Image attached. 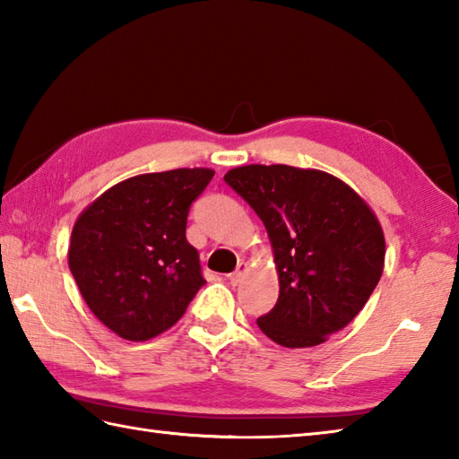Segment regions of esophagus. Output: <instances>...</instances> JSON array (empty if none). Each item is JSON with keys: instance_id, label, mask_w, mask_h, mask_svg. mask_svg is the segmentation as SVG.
Instances as JSON below:
<instances>
[{"instance_id": "34e87169", "label": "esophagus", "mask_w": 459, "mask_h": 459, "mask_svg": "<svg viewBox=\"0 0 459 459\" xmlns=\"http://www.w3.org/2000/svg\"><path fill=\"white\" fill-rule=\"evenodd\" d=\"M245 272H247V262H238L237 270H235V272H230V274L227 276L229 284H232V286L240 284V281H242V276H245Z\"/></svg>"}]
</instances>
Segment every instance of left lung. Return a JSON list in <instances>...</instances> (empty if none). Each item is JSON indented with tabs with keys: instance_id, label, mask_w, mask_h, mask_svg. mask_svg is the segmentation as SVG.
<instances>
[{
	"instance_id": "8db88e82",
	"label": "left lung",
	"mask_w": 459,
	"mask_h": 459,
	"mask_svg": "<svg viewBox=\"0 0 459 459\" xmlns=\"http://www.w3.org/2000/svg\"><path fill=\"white\" fill-rule=\"evenodd\" d=\"M224 181L264 222L280 280L256 319L281 347H314L353 321L385 268L383 229L347 183L325 171L245 165Z\"/></svg>"
}]
</instances>
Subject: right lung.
Listing matches in <instances>:
<instances>
[{
	"instance_id": "add662e5",
	"label": "right lung",
	"mask_w": 459,
	"mask_h": 459,
	"mask_svg": "<svg viewBox=\"0 0 459 459\" xmlns=\"http://www.w3.org/2000/svg\"><path fill=\"white\" fill-rule=\"evenodd\" d=\"M212 175L204 168L135 175L76 219L68 268L86 306L116 335L148 341L163 333L204 284L185 229Z\"/></svg>"
}]
</instances>
